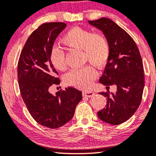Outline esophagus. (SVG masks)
<instances>
[{"label": "esophagus", "instance_id": "34e87169", "mask_svg": "<svg viewBox=\"0 0 156 156\" xmlns=\"http://www.w3.org/2000/svg\"><path fill=\"white\" fill-rule=\"evenodd\" d=\"M94 95H95V93L93 92V91H91V90H84L83 92V95L85 97L90 98V97L93 96Z\"/></svg>", "mask_w": 156, "mask_h": 156}]
</instances>
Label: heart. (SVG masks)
I'll return each instance as SVG.
<instances>
[{
	"instance_id": "1",
	"label": "heart",
	"mask_w": 156,
	"mask_h": 156,
	"mask_svg": "<svg viewBox=\"0 0 156 156\" xmlns=\"http://www.w3.org/2000/svg\"><path fill=\"white\" fill-rule=\"evenodd\" d=\"M62 43L68 49L82 50L86 62H90L98 68H102L108 61L111 45L102 33H93L88 29L76 27L70 29L63 36ZM50 60L55 69L63 71L67 68L65 53L61 48L54 45L50 53ZM98 73L91 66L73 70L66 75L65 82L78 88H86L93 84Z\"/></svg>"
}]
</instances>
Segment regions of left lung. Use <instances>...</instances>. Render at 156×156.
Returning <instances> with one entry per match:
<instances>
[{
	"label": "left lung",
	"mask_w": 156,
	"mask_h": 156,
	"mask_svg": "<svg viewBox=\"0 0 156 156\" xmlns=\"http://www.w3.org/2000/svg\"><path fill=\"white\" fill-rule=\"evenodd\" d=\"M103 31L111 45V55L100 78L106 86L105 108L98 112L100 119L112 125H119L129 119L138 108L145 86L142 58L137 45L125 30L108 18L89 20ZM111 84H116L115 94L109 93Z\"/></svg>",
	"instance_id": "obj_1"
}]
</instances>
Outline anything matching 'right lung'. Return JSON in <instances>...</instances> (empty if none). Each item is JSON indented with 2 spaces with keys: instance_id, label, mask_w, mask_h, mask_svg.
Wrapping results in <instances>:
<instances>
[{
  "instance_id": "1",
  "label": "right lung",
  "mask_w": 156,
  "mask_h": 156,
  "mask_svg": "<svg viewBox=\"0 0 156 156\" xmlns=\"http://www.w3.org/2000/svg\"><path fill=\"white\" fill-rule=\"evenodd\" d=\"M63 22L44 23L28 37L18 63V81L22 98L31 116L46 128L61 127L72 119L81 91L73 87L52 95L48 89L60 84L50 60L54 41L66 28Z\"/></svg>"
}]
</instances>
